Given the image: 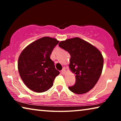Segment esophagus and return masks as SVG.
I'll return each mask as SVG.
<instances>
[{
	"instance_id": "1",
	"label": "esophagus",
	"mask_w": 121,
	"mask_h": 121,
	"mask_svg": "<svg viewBox=\"0 0 121 121\" xmlns=\"http://www.w3.org/2000/svg\"><path fill=\"white\" fill-rule=\"evenodd\" d=\"M61 73H62V74H64L65 73V69H62V70H61Z\"/></svg>"
}]
</instances>
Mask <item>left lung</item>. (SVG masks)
Instances as JSON below:
<instances>
[{"mask_svg": "<svg viewBox=\"0 0 121 121\" xmlns=\"http://www.w3.org/2000/svg\"><path fill=\"white\" fill-rule=\"evenodd\" d=\"M59 46L70 54L69 68L75 74V83L68 87L69 90L77 94L91 90L103 68L104 58L100 51L78 37L61 41Z\"/></svg>", "mask_w": 121, "mask_h": 121, "instance_id": "8db88e82", "label": "left lung"}]
</instances>
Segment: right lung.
<instances>
[{
    "label": "right lung",
    "mask_w": 121,
    "mask_h": 121,
    "mask_svg": "<svg viewBox=\"0 0 121 121\" xmlns=\"http://www.w3.org/2000/svg\"><path fill=\"white\" fill-rule=\"evenodd\" d=\"M59 41L44 37L27 46L19 56L18 70L28 88L37 92L47 91L52 86L59 74L50 56Z\"/></svg>",
    "instance_id": "1"
}]
</instances>
